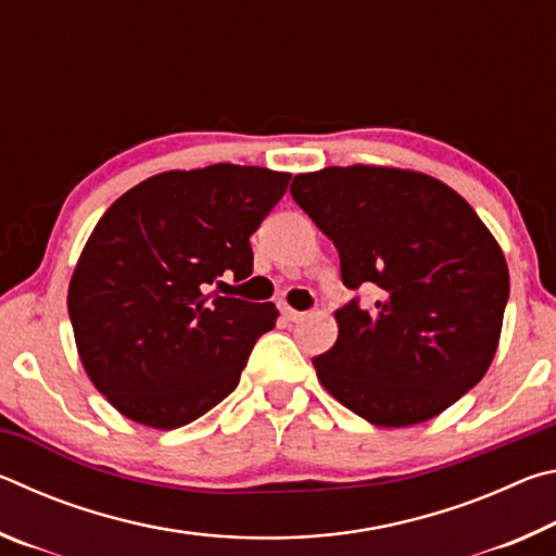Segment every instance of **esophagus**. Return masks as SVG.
Returning <instances> with one entry per match:
<instances>
[{
    "label": "esophagus",
    "instance_id": "esophagus-1",
    "mask_svg": "<svg viewBox=\"0 0 556 556\" xmlns=\"http://www.w3.org/2000/svg\"><path fill=\"white\" fill-rule=\"evenodd\" d=\"M281 316H285L287 321H301V318H304L306 314L296 312V308H291V306H281Z\"/></svg>",
    "mask_w": 556,
    "mask_h": 556
}]
</instances>
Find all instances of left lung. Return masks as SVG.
Returning a JSON list of instances; mask_svg holds the SVG:
<instances>
[{"label": "left lung", "instance_id": "obj_1", "mask_svg": "<svg viewBox=\"0 0 556 556\" xmlns=\"http://www.w3.org/2000/svg\"><path fill=\"white\" fill-rule=\"evenodd\" d=\"M291 195L341 257L338 341L314 357L333 397L375 427H409L481 382L501 341L510 275L501 244L446 184L388 166L299 174Z\"/></svg>", "mask_w": 556, "mask_h": 556}]
</instances>
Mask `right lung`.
Listing matches in <instances>:
<instances>
[{
	"label": "right lung",
	"instance_id": "1",
	"mask_svg": "<svg viewBox=\"0 0 556 556\" xmlns=\"http://www.w3.org/2000/svg\"><path fill=\"white\" fill-rule=\"evenodd\" d=\"M291 174L213 164L147 178L83 248L68 314L83 368L127 419L178 429L238 388L275 304L208 294L252 275L250 235Z\"/></svg>",
	"mask_w": 556,
	"mask_h": 556
}]
</instances>
